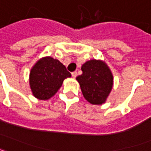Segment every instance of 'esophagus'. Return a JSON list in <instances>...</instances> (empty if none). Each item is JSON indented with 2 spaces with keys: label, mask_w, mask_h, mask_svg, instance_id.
Returning <instances> with one entry per match:
<instances>
[{
  "label": "esophagus",
  "mask_w": 151,
  "mask_h": 151,
  "mask_svg": "<svg viewBox=\"0 0 151 151\" xmlns=\"http://www.w3.org/2000/svg\"><path fill=\"white\" fill-rule=\"evenodd\" d=\"M71 74H72V77H73V78H75L76 77H77V72H76V71H74V72H73L72 73H71Z\"/></svg>",
  "instance_id": "1"
}]
</instances>
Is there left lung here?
<instances>
[{"label":"left lung","instance_id":"obj_1","mask_svg":"<svg viewBox=\"0 0 151 151\" xmlns=\"http://www.w3.org/2000/svg\"><path fill=\"white\" fill-rule=\"evenodd\" d=\"M82 75L76 79L80 84L84 98L92 104L106 101L112 88L113 78L108 65L101 60H91L82 66Z\"/></svg>","mask_w":151,"mask_h":151}]
</instances>
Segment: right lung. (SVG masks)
<instances>
[{"mask_svg": "<svg viewBox=\"0 0 151 151\" xmlns=\"http://www.w3.org/2000/svg\"><path fill=\"white\" fill-rule=\"evenodd\" d=\"M71 77V73L58 60L52 57L40 59L30 73V86L35 97L46 100L58 91L63 81Z\"/></svg>", "mask_w": 151, "mask_h": 151, "instance_id": "1", "label": "right lung"}]
</instances>
